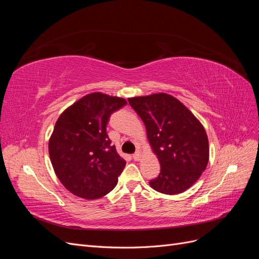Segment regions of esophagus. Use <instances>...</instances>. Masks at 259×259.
I'll list each match as a JSON object with an SVG mask.
<instances>
[{
	"mask_svg": "<svg viewBox=\"0 0 259 259\" xmlns=\"http://www.w3.org/2000/svg\"><path fill=\"white\" fill-rule=\"evenodd\" d=\"M140 158H142V154H140L139 151H137V152H135L134 154H133V159H134L135 161H139Z\"/></svg>",
	"mask_w": 259,
	"mask_h": 259,
	"instance_id": "obj_1",
	"label": "esophagus"
}]
</instances>
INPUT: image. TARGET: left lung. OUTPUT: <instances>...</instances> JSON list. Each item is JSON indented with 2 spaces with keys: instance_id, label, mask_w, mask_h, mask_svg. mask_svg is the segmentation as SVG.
I'll return each mask as SVG.
<instances>
[{
  "instance_id": "8db88e82",
  "label": "left lung",
  "mask_w": 259,
  "mask_h": 259,
  "mask_svg": "<svg viewBox=\"0 0 259 259\" xmlns=\"http://www.w3.org/2000/svg\"><path fill=\"white\" fill-rule=\"evenodd\" d=\"M143 120L161 171L151 188L164 194L186 191L205 170L208 139L200 121L184 104L165 93L128 98Z\"/></svg>"
}]
</instances>
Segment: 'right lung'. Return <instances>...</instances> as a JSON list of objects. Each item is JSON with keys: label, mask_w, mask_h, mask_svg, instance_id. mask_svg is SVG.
Wrapping results in <instances>:
<instances>
[{"label": "right lung", "mask_w": 259, "mask_h": 259, "mask_svg": "<svg viewBox=\"0 0 259 259\" xmlns=\"http://www.w3.org/2000/svg\"><path fill=\"white\" fill-rule=\"evenodd\" d=\"M126 100L92 93L67 108L55 124L49 152L55 174L76 197H104L117 184L125 167L107 134L110 115Z\"/></svg>", "instance_id": "right-lung-1"}]
</instances>
